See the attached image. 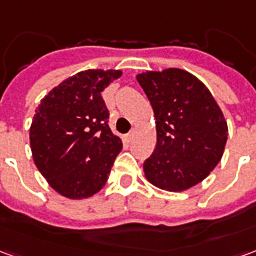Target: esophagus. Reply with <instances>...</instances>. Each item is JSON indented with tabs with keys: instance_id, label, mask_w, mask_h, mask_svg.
Instances as JSON below:
<instances>
[{
	"instance_id": "1",
	"label": "esophagus",
	"mask_w": 256,
	"mask_h": 256,
	"mask_svg": "<svg viewBox=\"0 0 256 256\" xmlns=\"http://www.w3.org/2000/svg\"><path fill=\"white\" fill-rule=\"evenodd\" d=\"M133 136H134V132H130V133L124 136V140H126V141H130V140L133 138Z\"/></svg>"
}]
</instances>
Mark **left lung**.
<instances>
[{"label":"left lung","mask_w":256,"mask_h":256,"mask_svg":"<svg viewBox=\"0 0 256 256\" xmlns=\"http://www.w3.org/2000/svg\"><path fill=\"white\" fill-rule=\"evenodd\" d=\"M156 119V146L144 162L145 178L156 188L182 192L220 163L228 123L207 86L181 68L145 71L137 76Z\"/></svg>","instance_id":"obj_1"}]
</instances>
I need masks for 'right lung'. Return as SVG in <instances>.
<instances>
[{
	"mask_svg": "<svg viewBox=\"0 0 256 256\" xmlns=\"http://www.w3.org/2000/svg\"><path fill=\"white\" fill-rule=\"evenodd\" d=\"M120 70H86L53 88L36 106L30 146L36 168L64 198H92L106 185L122 140L106 124L101 97Z\"/></svg>",
	"mask_w": 256,
	"mask_h": 256,
	"instance_id": "add662e5",
	"label": "right lung"
}]
</instances>
